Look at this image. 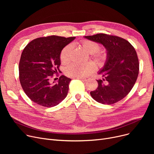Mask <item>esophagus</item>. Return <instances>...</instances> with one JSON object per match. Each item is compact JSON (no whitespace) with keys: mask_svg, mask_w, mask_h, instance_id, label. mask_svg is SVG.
I'll use <instances>...</instances> for the list:
<instances>
[{"mask_svg":"<svg viewBox=\"0 0 154 154\" xmlns=\"http://www.w3.org/2000/svg\"><path fill=\"white\" fill-rule=\"evenodd\" d=\"M76 79H79L81 80H82V81H84V82L87 81V80L89 79V78H88V77H80V78H76Z\"/></svg>","mask_w":154,"mask_h":154,"instance_id":"1","label":"esophagus"}]
</instances>
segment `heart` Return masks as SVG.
<instances>
[{
	"mask_svg": "<svg viewBox=\"0 0 154 154\" xmlns=\"http://www.w3.org/2000/svg\"><path fill=\"white\" fill-rule=\"evenodd\" d=\"M81 45L84 49L88 54L94 55L96 60L102 63L106 59V54L102 52H97L99 50V45L89 40H84L81 42ZM72 49V45L69 44L65 47L61 51L60 59L62 63H67L69 62L70 54ZM95 67L92 63L84 64L72 63L66 69V74L70 77L80 78L86 77L95 70Z\"/></svg>",
	"mask_w": 154,
	"mask_h": 154,
	"instance_id": "heart-1",
	"label": "heart"
}]
</instances>
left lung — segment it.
I'll list each match as a JSON object with an SVG mask.
<instances>
[{
	"instance_id": "8db88e82",
	"label": "left lung",
	"mask_w": 154,
	"mask_h": 154,
	"mask_svg": "<svg viewBox=\"0 0 154 154\" xmlns=\"http://www.w3.org/2000/svg\"><path fill=\"white\" fill-rule=\"evenodd\" d=\"M106 48L107 60L99 72L102 80L91 92L92 97L102 104L110 105L124 99L131 92L139 74V63L134 47L124 38L105 34L85 36Z\"/></svg>"
}]
</instances>
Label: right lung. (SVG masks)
Listing matches in <instances>:
<instances>
[{"mask_svg":"<svg viewBox=\"0 0 154 154\" xmlns=\"http://www.w3.org/2000/svg\"><path fill=\"white\" fill-rule=\"evenodd\" d=\"M51 35L35 38L29 43L21 54L19 65V80L28 97L40 106L52 107L66 97L71 79L65 75L57 83L50 79L57 74L62 50L75 39Z\"/></svg>","mask_w":154,"mask_h":154,"instance_id":"obj_1","label":"right lung"}]
</instances>
